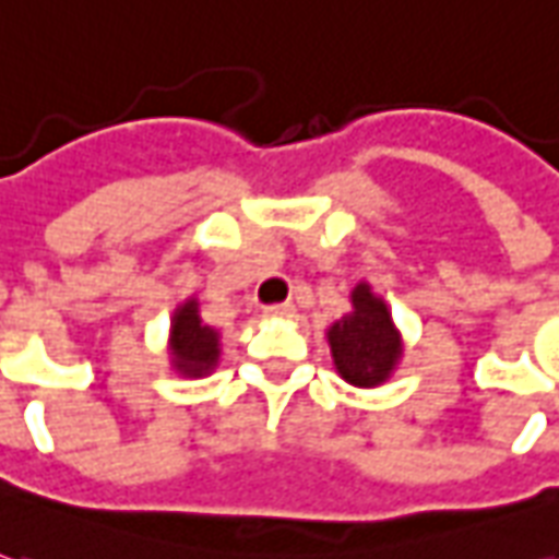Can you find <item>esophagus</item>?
<instances>
[{
	"mask_svg": "<svg viewBox=\"0 0 559 559\" xmlns=\"http://www.w3.org/2000/svg\"><path fill=\"white\" fill-rule=\"evenodd\" d=\"M266 314L272 317V320H293L296 317V305L293 302H281V305H269Z\"/></svg>",
	"mask_w": 559,
	"mask_h": 559,
	"instance_id": "1",
	"label": "esophagus"
}]
</instances>
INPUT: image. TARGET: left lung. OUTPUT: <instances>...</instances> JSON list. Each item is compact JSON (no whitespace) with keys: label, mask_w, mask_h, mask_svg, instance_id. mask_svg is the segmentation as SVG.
Masks as SVG:
<instances>
[{"label":"left lung","mask_w":559,"mask_h":559,"mask_svg":"<svg viewBox=\"0 0 559 559\" xmlns=\"http://www.w3.org/2000/svg\"><path fill=\"white\" fill-rule=\"evenodd\" d=\"M350 305V311L326 329L332 365L350 386H383L404 356V338L386 299L377 296L368 281L353 287Z\"/></svg>","instance_id":"left-lung-1"}]
</instances>
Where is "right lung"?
<instances>
[{
	"label": "right lung",
	"mask_w": 559,
	"mask_h": 559,
	"mask_svg": "<svg viewBox=\"0 0 559 559\" xmlns=\"http://www.w3.org/2000/svg\"><path fill=\"white\" fill-rule=\"evenodd\" d=\"M170 368L182 377H206L218 368L221 332L203 323L197 296H188L176 305L170 317V338H167Z\"/></svg>",
	"instance_id": "obj_1"
}]
</instances>
